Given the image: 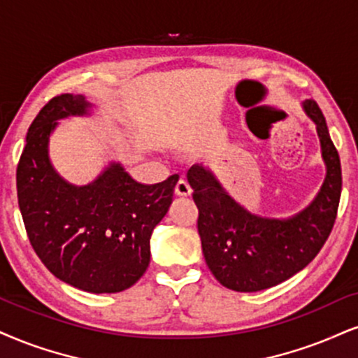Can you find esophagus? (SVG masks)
<instances>
[{
  "label": "esophagus",
  "instance_id": "esophagus-1",
  "mask_svg": "<svg viewBox=\"0 0 358 358\" xmlns=\"http://www.w3.org/2000/svg\"><path fill=\"white\" fill-rule=\"evenodd\" d=\"M176 194L180 197H187L192 194V187L189 186V182L186 179H179L178 184H176Z\"/></svg>",
  "mask_w": 358,
  "mask_h": 358
}]
</instances>
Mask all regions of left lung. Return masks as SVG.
<instances>
[{
	"instance_id": "1",
	"label": "left lung",
	"mask_w": 358,
	"mask_h": 358,
	"mask_svg": "<svg viewBox=\"0 0 358 358\" xmlns=\"http://www.w3.org/2000/svg\"><path fill=\"white\" fill-rule=\"evenodd\" d=\"M303 109L317 126L327 176L314 202L294 217L250 214L209 169L192 166L187 172L207 267L236 292H259L290 279L315 259L332 232L342 192L341 157L319 104L308 99Z\"/></svg>"
}]
</instances>
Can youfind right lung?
<instances>
[{
	"label": "right lung",
	"mask_w": 358,
	"mask_h": 358,
	"mask_svg": "<svg viewBox=\"0 0 358 358\" xmlns=\"http://www.w3.org/2000/svg\"><path fill=\"white\" fill-rule=\"evenodd\" d=\"M90 106L66 92L34 117L16 169L17 204L31 245L52 275L85 292L114 294L148 268L151 234L169 210L179 176L145 186L111 164L87 186L61 179L48 157L50 134L57 119L83 116Z\"/></svg>",
	"instance_id": "right-lung-1"
}]
</instances>
